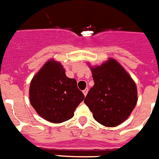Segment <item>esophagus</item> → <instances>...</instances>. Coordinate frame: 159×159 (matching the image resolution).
<instances>
[{"mask_svg":"<svg viewBox=\"0 0 159 159\" xmlns=\"http://www.w3.org/2000/svg\"><path fill=\"white\" fill-rule=\"evenodd\" d=\"M88 88H86V89L83 91V93H84V95H85V96L88 95Z\"/></svg>","mask_w":159,"mask_h":159,"instance_id":"esophagus-1","label":"esophagus"}]
</instances>
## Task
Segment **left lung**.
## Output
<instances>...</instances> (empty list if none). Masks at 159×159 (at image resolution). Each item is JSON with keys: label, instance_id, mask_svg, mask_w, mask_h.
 <instances>
[{"label": "left lung", "instance_id": "1", "mask_svg": "<svg viewBox=\"0 0 159 159\" xmlns=\"http://www.w3.org/2000/svg\"><path fill=\"white\" fill-rule=\"evenodd\" d=\"M95 84L84 99L93 118L106 127L124 122L137 102L134 80L116 60L109 59L101 66L92 67Z\"/></svg>", "mask_w": 159, "mask_h": 159}]
</instances>
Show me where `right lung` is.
Wrapping results in <instances>:
<instances>
[{
    "label": "right lung",
    "mask_w": 159,
    "mask_h": 159,
    "mask_svg": "<svg viewBox=\"0 0 159 159\" xmlns=\"http://www.w3.org/2000/svg\"><path fill=\"white\" fill-rule=\"evenodd\" d=\"M29 99L42 118L60 123L73 117L84 95L75 79L66 76L62 64L49 60L31 81Z\"/></svg>",
    "instance_id": "1"
}]
</instances>
